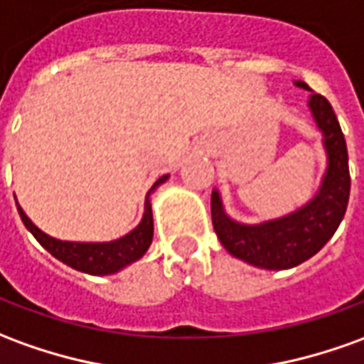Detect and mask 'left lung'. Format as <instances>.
<instances>
[{"label": "left lung", "mask_w": 364, "mask_h": 364, "mask_svg": "<svg viewBox=\"0 0 364 364\" xmlns=\"http://www.w3.org/2000/svg\"><path fill=\"white\" fill-rule=\"evenodd\" d=\"M296 86L311 90L306 82ZM309 108L323 132L327 171L314 199L296 213L262 225H242L228 217L218 191L210 197V215L218 240L228 252L266 270H286L306 262L323 248L341 225L350 193L349 156L339 120L329 100L311 92Z\"/></svg>", "instance_id": "1"}]
</instances>
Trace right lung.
Returning a JSON list of instances; mask_svg holds the SVG:
<instances>
[{"label":"right lung","instance_id":"1","mask_svg":"<svg viewBox=\"0 0 364 364\" xmlns=\"http://www.w3.org/2000/svg\"><path fill=\"white\" fill-rule=\"evenodd\" d=\"M167 177L169 175L159 177L154 183L151 191L167 181ZM17 210H19L23 225L27 226V230L39 240L43 248H47L57 260L65 262L70 268L85 272V274H92V276L114 274V272L126 268L132 262L139 260L147 252L151 238H154V217H151L149 200H146V213H144L141 223L129 235L122 236L118 240H112V242H67V240H57V238L45 235L43 230H39L37 226L33 225L19 205H17Z\"/></svg>","mask_w":364,"mask_h":364}]
</instances>
